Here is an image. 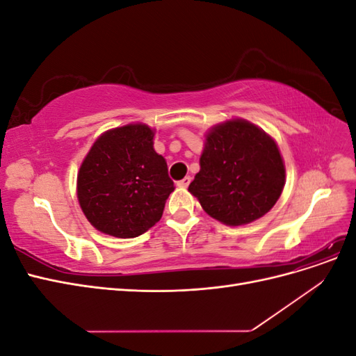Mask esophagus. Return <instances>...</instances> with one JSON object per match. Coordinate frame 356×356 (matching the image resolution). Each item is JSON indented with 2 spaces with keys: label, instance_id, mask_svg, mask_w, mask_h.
<instances>
[{
  "label": "esophagus",
  "instance_id": "obj_1",
  "mask_svg": "<svg viewBox=\"0 0 356 356\" xmlns=\"http://www.w3.org/2000/svg\"><path fill=\"white\" fill-rule=\"evenodd\" d=\"M190 182H191V178L190 177H186V178H182L179 182H178V187H182V188H187L188 186H190Z\"/></svg>",
  "mask_w": 356,
  "mask_h": 356
}]
</instances>
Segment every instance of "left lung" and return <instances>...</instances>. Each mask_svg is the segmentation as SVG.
Masks as SVG:
<instances>
[{
	"label": "left lung",
	"instance_id": "obj_1",
	"mask_svg": "<svg viewBox=\"0 0 356 356\" xmlns=\"http://www.w3.org/2000/svg\"><path fill=\"white\" fill-rule=\"evenodd\" d=\"M199 163L188 191L225 225L261 218L282 195L285 165L276 141L243 118L211 127Z\"/></svg>",
	"mask_w": 356,
	"mask_h": 356
}]
</instances>
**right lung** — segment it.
I'll use <instances>...</instances> for the list:
<instances>
[{
  "instance_id": "1",
  "label": "right lung",
  "mask_w": 356,
  "mask_h": 356,
  "mask_svg": "<svg viewBox=\"0 0 356 356\" xmlns=\"http://www.w3.org/2000/svg\"><path fill=\"white\" fill-rule=\"evenodd\" d=\"M154 135L144 123L114 127L86 154L77 175V199L96 230L129 239L161 218L175 187L165 157L153 147Z\"/></svg>"
}]
</instances>
